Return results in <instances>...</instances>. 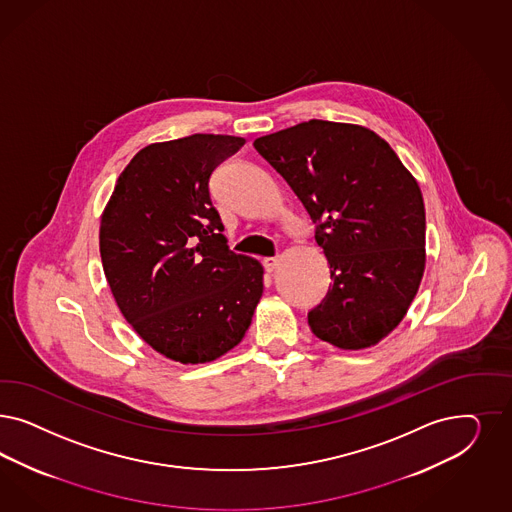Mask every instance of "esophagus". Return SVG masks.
I'll list each match as a JSON object with an SVG mask.
<instances>
[{"mask_svg":"<svg viewBox=\"0 0 512 512\" xmlns=\"http://www.w3.org/2000/svg\"><path fill=\"white\" fill-rule=\"evenodd\" d=\"M277 265H279V258L277 256H267V258H264V267L269 273L275 271Z\"/></svg>","mask_w":512,"mask_h":512,"instance_id":"34e87169","label":"esophagus"}]
</instances>
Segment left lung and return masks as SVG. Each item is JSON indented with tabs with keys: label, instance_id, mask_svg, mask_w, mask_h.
Returning a JSON list of instances; mask_svg holds the SVG:
<instances>
[{
	"label": "left lung",
	"instance_id": "8db88e82",
	"mask_svg": "<svg viewBox=\"0 0 512 512\" xmlns=\"http://www.w3.org/2000/svg\"><path fill=\"white\" fill-rule=\"evenodd\" d=\"M254 149L290 184L330 264L326 297L309 313L333 347H373L409 311L426 267L420 186L377 133L309 120L258 137Z\"/></svg>",
	"mask_w": 512,
	"mask_h": 512
}]
</instances>
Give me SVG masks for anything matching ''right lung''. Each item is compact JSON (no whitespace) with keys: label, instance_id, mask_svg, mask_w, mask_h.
Segmentation results:
<instances>
[{"label":"right lung","instance_id":"obj_1","mask_svg":"<svg viewBox=\"0 0 512 512\" xmlns=\"http://www.w3.org/2000/svg\"><path fill=\"white\" fill-rule=\"evenodd\" d=\"M243 137L194 133L139 150L99 226L105 279L122 316L165 358L213 362L237 347L264 267L228 248L209 181Z\"/></svg>","mask_w":512,"mask_h":512}]
</instances>
